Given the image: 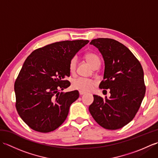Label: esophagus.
<instances>
[{
  "label": "esophagus",
  "instance_id": "1",
  "mask_svg": "<svg viewBox=\"0 0 158 158\" xmlns=\"http://www.w3.org/2000/svg\"><path fill=\"white\" fill-rule=\"evenodd\" d=\"M85 94V92L81 91V90H80V91H79V94L81 95V96H82V95H83V94Z\"/></svg>",
  "mask_w": 158,
  "mask_h": 158
}]
</instances>
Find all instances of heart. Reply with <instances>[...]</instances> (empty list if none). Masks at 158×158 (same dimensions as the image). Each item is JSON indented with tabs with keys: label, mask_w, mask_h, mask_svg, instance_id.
Wrapping results in <instances>:
<instances>
[{
	"label": "heart",
	"mask_w": 158,
	"mask_h": 158,
	"mask_svg": "<svg viewBox=\"0 0 158 158\" xmlns=\"http://www.w3.org/2000/svg\"><path fill=\"white\" fill-rule=\"evenodd\" d=\"M85 58L94 69L98 68L100 65V58L95 53H86L85 54ZM77 62V60L75 56L73 57V58L70 59L69 64V69L70 73L73 74L75 72ZM95 84L96 81L92 79L78 77V78L75 79L73 81L72 87L73 89L81 90V91L83 92H88L89 91V90H91Z\"/></svg>",
	"instance_id": "heart-1"
}]
</instances>
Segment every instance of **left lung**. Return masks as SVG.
<instances>
[{
  "instance_id": "8db88e82",
  "label": "left lung",
  "mask_w": 158,
  "mask_h": 158,
  "mask_svg": "<svg viewBox=\"0 0 158 158\" xmlns=\"http://www.w3.org/2000/svg\"><path fill=\"white\" fill-rule=\"evenodd\" d=\"M90 44L98 49L105 60L104 79L99 88L104 91L109 89L110 96L94 95L89 110L104 128H122L134 119L145 96L143 67L130 50L115 40L98 38Z\"/></svg>"
}]
</instances>
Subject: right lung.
Listing matches in <instances>:
<instances>
[{"instance_id":"add662e5","label":"right lung","mask_w":158,"mask_h":158,"mask_svg":"<svg viewBox=\"0 0 158 158\" xmlns=\"http://www.w3.org/2000/svg\"><path fill=\"white\" fill-rule=\"evenodd\" d=\"M88 40L64 41L35 49L26 59L14 84L15 107L31 129L46 133L64 122L71 104L79 98L77 90L65 94L60 90L70 83V59Z\"/></svg>"}]
</instances>
